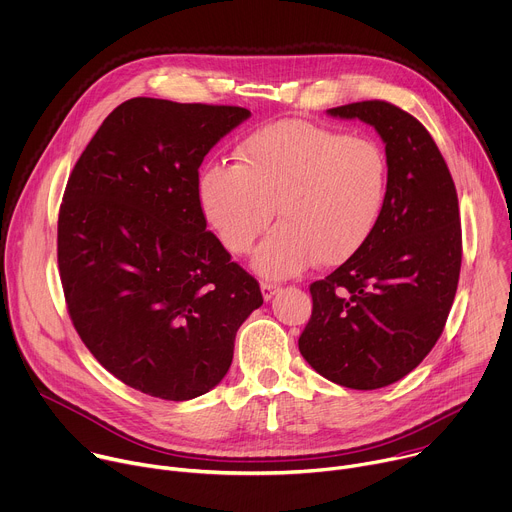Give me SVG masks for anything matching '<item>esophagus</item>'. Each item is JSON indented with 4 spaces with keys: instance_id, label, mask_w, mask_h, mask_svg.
Segmentation results:
<instances>
[{
    "instance_id": "obj_1",
    "label": "esophagus",
    "mask_w": 512,
    "mask_h": 512,
    "mask_svg": "<svg viewBox=\"0 0 512 512\" xmlns=\"http://www.w3.org/2000/svg\"><path fill=\"white\" fill-rule=\"evenodd\" d=\"M260 290H262L264 300H270V298L280 290V286H278V284H270V282H262V284H260Z\"/></svg>"
}]
</instances>
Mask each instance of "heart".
Wrapping results in <instances>:
<instances>
[{
    "mask_svg": "<svg viewBox=\"0 0 512 512\" xmlns=\"http://www.w3.org/2000/svg\"><path fill=\"white\" fill-rule=\"evenodd\" d=\"M238 165L199 171L197 197L222 244L248 254L276 218L280 224L254 256L268 278L335 266L373 234L385 193L387 159L363 137L302 121L266 125L236 149Z\"/></svg>",
    "mask_w": 512,
    "mask_h": 512,
    "instance_id": "obj_1",
    "label": "heart"
}]
</instances>
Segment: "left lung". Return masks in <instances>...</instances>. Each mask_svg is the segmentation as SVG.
<instances>
[{
	"mask_svg": "<svg viewBox=\"0 0 512 512\" xmlns=\"http://www.w3.org/2000/svg\"><path fill=\"white\" fill-rule=\"evenodd\" d=\"M385 143L387 193L369 240L311 284L298 349L317 373L379 389L414 371L440 339L458 288L462 230L450 169L426 127L385 100L329 109Z\"/></svg>",
	"mask_w": 512,
	"mask_h": 512,
	"instance_id": "1",
	"label": "left lung"
}]
</instances>
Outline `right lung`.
I'll use <instances>...</instances> for the list:
<instances>
[{
    "label": "right lung",
    "mask_w": 512,
    "mask_h": 512,
    "mask_svg": "<svg viewBox=\"0 0 512 512\" xmlns=\"http://www.w3.org/2000/svg\"><path fill=\"white\" fill-rule=\"evenodd\" d=\"M242 107L131 98L76 161L58 216L68 315L94 359L151 397L185 401L228 373L260 286L208 232L199 165Z\"/></svg>",
    "instance_id": "obj_1"
}]
</instances>
